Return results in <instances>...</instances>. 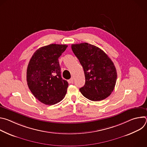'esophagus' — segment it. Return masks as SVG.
Here are the masks:
<instances>
[{
	"label": "esophagus",
	"instance_id": "esophagus-1",
	"mask_svg": "<svg viewBox=\"0 0 147 147\" xmlns=\"http://www.w3.org/2000/svg\"><path fill=\"white\" fill-rule=\"evenodd\" d=\"M68 81H69V83H71V84H73V83L74 82V80H73V78H70V80H69Z\"/></svg>",
	"mask_w": 147,
	"mask_h": 147
}]
</instances>
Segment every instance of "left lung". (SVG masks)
I'll return each instance as SVG.
<instances>
[{
  "mask_svg": "<svg viewBox=\"0 0 147 147\" xmlns=\"http://www.w3.org/2000/svg\"><path fill=\"white\" fill-rule=\"evenodd\" d=\"M71 49L84 71L85 85L80 88L82 95L92 101L108 97L117 80L116 69L111 59L102 49L88 43L72 44Z\"/></svg>",
  "mask_w": 147,
  "mask_h": 147,
  "instance_id": "obj_1",
  "label": "left lung"
}]
</instances>
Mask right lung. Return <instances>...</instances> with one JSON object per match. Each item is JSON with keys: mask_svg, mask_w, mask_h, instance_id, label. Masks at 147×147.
I'll use <instances>...</instances> for the list:
<instances>
[{"mask_svg": "<svg viewBox=\"0 0 147 147\" xmlns=\"http://www.w3.org/2000/svg\"><path fill=\"white\" fill-rule=\"evenodd\" d=\"M67 45L50 44L36 50L27 70L29 89L40 102L48 105L60 102L66 94L69 84L61 77L59 58Z\"/></svg>", "mask_w": 147, "mask_h": 147, "instance_id": "right-lung-1", "label": "right lung"}]
</instances>
